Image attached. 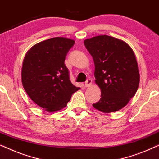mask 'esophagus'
<instances>
[{"label": "esophagus", "instance_id": "obj_1", "mask_svg": "<svg viewBox=\"0 0 159 159\" xmlns=\"http://www.w3.org/2000/svg\"><path fill=\"white\" fill-rule=\"evenodd\" d=\"M92 82H93L92 79H90V78H88V79L87 80L86 82H85V86L86 87H90L91 84H92Z\"/></svg>", "mask_w": 159, "mask_h": 159}]
</instances>
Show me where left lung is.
Returning a JSON list of instances; mask_svg holds the SVG:
<instances>
[{
	"label": "left lung",
	"mask_w": 159,
	"mask_h": 159,
	"mask_svg": "<svg viewBox=\"0 0 159 159\" xmlns=\"http://www.w3.org/2000/svg\"><path fill=\"white\" fill-rule=\"evenodd\" d=\"M95 64V83L101 98L93 106L103 113L117 111L135 95L140 83L138 62L127 43L99 35L84 41Z\"/></svg>",
	"instance_id": "left-lung-1"
}]
</instances>
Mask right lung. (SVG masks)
I'll list each match as a JSON object with an SVG mask.
<instances>
[{"mask_svg": "<svg viewBox=\"0 0 159 159\" xmlns=\"http://www.w3.org/2000/svg\"><path fill=\"white\" fill-rule=\"evenodd\" d=\"M75 40L53 38L38 43L26 53L21 82L26 93L37 105L48 112L66 107L79 90L69 80L64 61Z\"/></svg>", "mask_w": 159, "mask_h": 159, "instance_id": "1", "label": "right lung"}]
</instances>
